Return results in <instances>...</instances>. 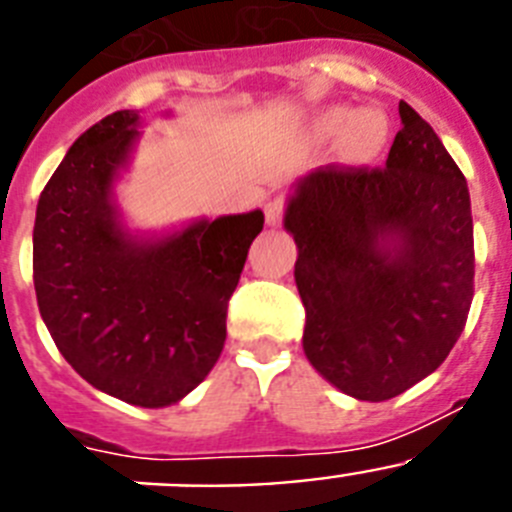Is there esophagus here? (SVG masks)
<instances>
[{"mask_svg": "<svg viewBox=\"0 0 512 512\" xmlns=\"http://www.w3.org/2000/svg\"><path fill=\"white\" fill-rule=\"evenodd\" d=\"M284 210H287V202H284V197H277V200H271L269 205H266V223H269V225H279V223H282Z\"/></svg>", "mask_w": 512, "mask_h": 512, "instance_id": "1", "label": "esophagus"}]
</instances>
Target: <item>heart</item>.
<instances>
[{
  "instance_id": "obj_1",
  "label": "heart",
  "mask_w": 512,
  "mask_h": 512,
  "mask_svg": "<svg viewBox=\"0 0 512 512\" xmlns=\"http://www.w3.org/2000/svg\"><path fill=\"white\" fill-rule=\"evenodd\" d=\"M348 128V151L351 156L364 161V158L374 156L382 148L384 138H387V125L384 117L377 112H361V115H351L348 110H333L320 120V130L325 135H338Z\"/></svg>"
}]
</instances>
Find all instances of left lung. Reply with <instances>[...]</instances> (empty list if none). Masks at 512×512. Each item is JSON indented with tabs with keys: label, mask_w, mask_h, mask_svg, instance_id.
I'll return each mask as SVG.
<instances>
[{
	"label": "left lung",
	"mask_w": 512,
	"mask_h": 512,
	"mask_svg": "<svg viewBox=\"0 0 512 512\" xmlns=\"http://www.w3.org/2000/svg\"><path fill=\"white\" fill-rule=\"evenodd\" d=\"M384 166L328 164L289 202L302 346L356 400L402 395L467 325L474 230L467 179L408 102Z\"/></svg>",
	"instance_id": "left-lung-1"
}]
</instances>
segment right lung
I'll use <instances>...</instances> for the list:
<instances>
[{"label":"right lung","mask_w":512,"mask_h":512,"mask_svg":"<svg viewBox=\"0 0 512 512\" xmlns=\"http://www.w3.org/2000/svg\"><path fill=\"white\" fill-rule=\"evenodd\" d=\"M138 115L112 112L74 140L40 192L33 282L63 359L97 390L140 408L182 400L225 346V318L264 212L202 220L135 243L110 205Z\"/></svg>","instance_id":"1"}]
</instances>
